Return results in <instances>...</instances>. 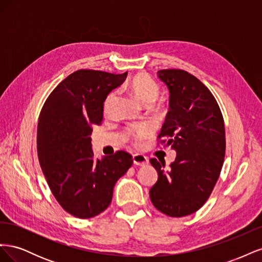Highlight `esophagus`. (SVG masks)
<instances>
[{"instance_id":"obj_1","label":"esophagus","mask_w":262,"mask_h":262,"mask_svg":"<svg viewBox=\"0 0 262 262\" xmlns=\"http://www.w3.org/2000/svg\"><path fill=\"white\" fill-rule=\"evenodd\" d=\"M133 163L138 166H144L148 164V158L142 154H134L133 155Z\"/></svg>"}]
</instances>
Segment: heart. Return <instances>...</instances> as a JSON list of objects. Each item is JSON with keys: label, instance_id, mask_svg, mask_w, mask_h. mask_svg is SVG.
<instances>
[{"label": "heart", "instance_id": "obj_1", "mask_svg": "<svg viewBox=\"0 0 262 262\" xmlns=\"http://www.w3.org/2000/svg\"><path fill=\"white\" fill-rule=\"evenodd\" d=\"M130 92L133 94V96L138 99L139 102L144 106H150L157 100L158 96H160V87L152 80V78L144 75V74H138L134 77H132L126 84ZM117 98V92L113 91L112 93L108 94L104 101V110L105 113L110 112L114 102ZM150 130L146 125H139L136 128H132L130 130V133L136 140H141L149 134Z\"/></svg>", "mask_w": 262, "mask_h": 262}]
</instances>
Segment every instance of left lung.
Segmentation results:
<instances>
[{"label":"left lung","instance_id":"8db88e82","mask_svg":"<svg viewBox=\"0 0 262 262\" xmlns=\"http://www.w3.org/2000/svg\"><path fill=\"white\" fill-rule=\"evenodd\" d=\"M157 76L169 91V112L158 139L177 156L169 170L150 158L158 179L149 190L154 207L181 217L199 210L219 179L225 156V128L221 109L201 81L184 70H160Z\"/></svg>","mask_w":262,"mask_h":262}]
</instances>
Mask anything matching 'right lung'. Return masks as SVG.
<instances>
[{"label": "right lung", "mask_w": 262, "mask_h": 262, "mask_svg": "<svg viewBox=\"0 0 262 262\" xmlns=\"http://www.w3.org/2000/svg\"><path fill=\"white\" fill-rule=\"evenodd\" d=\"M126 74L78 70L52 91L39 116V163L54 198L75 217L105 211L116 182L133 163L124 150L95 160L91 138L93 126L102 121L106 97Z\"/></svg>", "instance_id": "obj_1"}]
</instances>
